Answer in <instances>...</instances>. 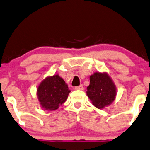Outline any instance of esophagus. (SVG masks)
<instances>
[{"mask_svg":"<svg viewBox=\"0 0 150 150\" xmlns=\"http://www.w3.org/2000/svg\"><path fill=\"white\" fill-rule=\"evenodd\" d=\"M84 88H83V85H81V86H77L75 88V90H83Z\"/></svg>","mask_w":150,"mask_h":150,"instance_id":"obj_1","label":"esophagus"}]
</instances>
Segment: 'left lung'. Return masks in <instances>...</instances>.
<instances>
[{"instance_id":"8db88e82","label":"left lung","mask_w":150,"mask_h":150,"mask_svg":"<svg viewBox=\"0 0 150 150\" xmlns=\"http://www.w3.org/2000/svg\"><path fill=\"white\" fill-rule=\"evenodd\" d=\"M87 96L92 105L103 109L113 102L117 95V88L107 72H95L90 76Z\"/></svg>"}]
</instances>
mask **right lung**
<instances>
[{"instance_id":"obj_1","label":"right lung","mask_w":150,"mask_h":150,"mask_svg":"<svg viewBox=\"0 0 150 150\" xmlns=\"http://www.w3.org/2000/svg\"><path fill=\"white\" fill-rule=\"evenodd\" d=\"M70 92L63 79L54 74L41 81L38 87L37 96L42 108L53 111L65 102Z\"/></svg>"}]
</instances>
